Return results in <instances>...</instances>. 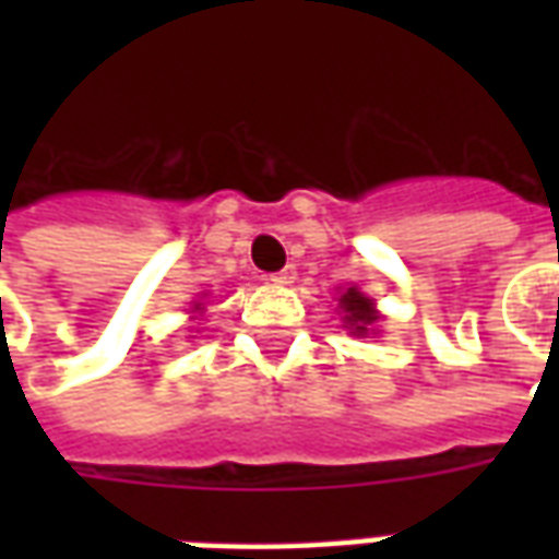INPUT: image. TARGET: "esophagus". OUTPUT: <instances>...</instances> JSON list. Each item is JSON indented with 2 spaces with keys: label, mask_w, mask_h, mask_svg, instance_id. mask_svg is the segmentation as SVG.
I'll list each match as a JSON object with an SVG mask.
<instances>
[{
  "label": "esophagus",
  "mask_w": 559,
  "mask_h": 559,
  "mask_svg": "<svg viewBox=\"0 0 559 559\" xmlns=\"http://www.w3.org/2000/svg\"><path fill=\"white\" fill-rule=\"evenodd\" d=\"M293 278H296V269L293 266H284L281 272H272L266 281H272V284H278V287H284V284H293Z\"/></svg>",
  "instance_id": "1"
}]
</instances>
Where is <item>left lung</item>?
<instances>
[{
    "mask_svg": "<svg viewBox=\"0 0 559 559\" xmlns=\"http://www.w3.org/2000/svg\"><path fill=\"white\" fill-rule=\"evenodd\" d=\"M341 308H344V320H347V326L353 329V335H368V326L374 323V302L359 293L356 287H347V293L338 299Z\"/></svg>",
    "mask_w": 559,
    "mask_h": 559,
    "instance_id": "8db88e82",
    "label": "left lung"
}]
</instances>
